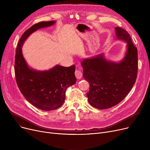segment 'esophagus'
<instances>
[{
	"instance_id": "obj_1",
	"label": "esophagus",
	"mask_w": 150,
	"mask_h": 150,
	"mask_svg": "<svg viewBox=\"0 0 150 150\" xmlns=\"http://www.w3.org/2000/svg\"><path fill=\"white\" fill-rule=\"evenodd\" d=\"M75 76H76L77 79H81V78H82V76H83L82 72L79 70H75Z\"/></svg>"
}]
</instances>
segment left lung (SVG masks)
<instances>
[{"label":"left lung","mask_w":150,"mask_h":150,"mask_svg":"<svg viewBox=\"0 0 150 150\" xmlns=\"http://www.w3.org/2000/svg\"><path fill=\"white\" fill-rule=\"evenodd\" d=\"M117 38L127 43L125 58L119 62L107 61L103 54L84 59L81 62L83 77L89 83L87 97L96 108H112L122 101L134 84L137 75V47L129 34L120 27H115Z\"/></svg>","instance_id":"obj_1"}]
</instances>
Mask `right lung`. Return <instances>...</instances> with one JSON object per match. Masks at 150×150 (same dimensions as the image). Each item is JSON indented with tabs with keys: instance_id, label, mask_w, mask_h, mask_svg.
<instances>
[{
	"instance_id": "obj_1",
	"label": "right lung",
	"mask_w": 150,
	"mask_h": 150,
	"mask_svg": "<svg viewBox=\"0 0 150 150\" xmlns=\"http://www.w3.org/2000/svg\"><path fill=\"white\" fill-rule=\"evenodd\" d=\"M54 23V21L40 22L31 26L22 35L16 50L14 72L18 88L29 103L43 111L56 109L64 103L67 88L76 81L75 66L57 65L45 71L30 69L23 57L22 46L34 31Z\"/></svg>"
}]
</instances>
